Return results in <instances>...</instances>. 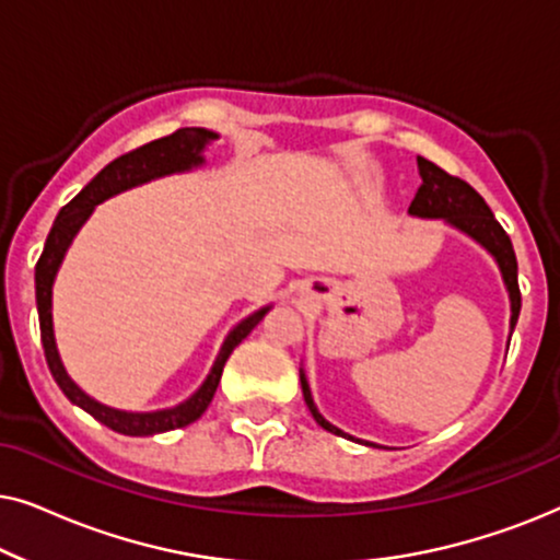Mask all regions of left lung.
<instances>
[{"instance_id": "obj_1", "label": "left lung", "mask_w": 560, "mask_h": 560, "mask_svg": "<svg viewBox=\"0 0 560 560\" xmlns=\"http://www.w3.org/2000/svg\"><path fill=\"white\" fill-rule=\"evenodd\" d=\"M418 171H420V178H423V183H420L418 194H416V198H412L410 213H416V217H425V219H446L448 224L462 229V232L474 236V240H477L479 244H485V247L492 252L497 265H500V270H502L504 285H508V290H510V301H512L510 326L515 328L523 298H520V285H517V257H515V249H512L508 232H504L500 221L494 219V213L487 206L485 198H481L477 190L469 186V183L456 178V175L446 173L443 167H439L435 163H431V160H425L420 155H418ZM301 385H303L305 405H308V410L313 412V418H316V423L320 428H326L328 433L347 435L336 425L328 423V420L316 410V405H313V397H311V389H308V382H305L303 374H301Z\"/></svg>"}]
</instances>
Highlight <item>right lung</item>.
<instances>
[{
	"instance_id": "obj_1",
	"label": "right lung",
	"mask_w": 560,
	"mask_h": 560,
	"mask_svg": "<svg viewBox=\"0 0 560 560\" xmlns=\"http://www.w3.org/2000/svg\"><path fill=\"white\" fill-rule=\"evenodd\" d=\"M209 140H217V135L206 132V129L198 127H183L175 129L173 135L160 137V140H152L142 148L129 150L125 155L112 160L109 165L104 167L102 173L96 175L94 180L89 183L86 188L81 190L79 196L73 198L71 203H66L60 213L52 221V229L45 240L43 255L35 265V295H37V316H40V339H43V349H45V362L50 366V374L56 377L58 387L63 389L66 397L71 402L79 405L94 416L98 423H104L112 431L125 433V435H155V433H165V431H175V428H183L188 423H194L196 418L203 416V410L209 408V402L213 400V393H217L221 372H224V364L229 354H232L236 343H242V339H247L252 328L259 324V318L265 316L267 308L257 311L255 316H249L247 320H242L240 326L234 328L232 334L226 336L224 347L219 351L217 364L201 389L186 400L178 408L171 410H158V412H121L114 408H106V405H98L96 400H91L89 395H83L79 387L73 385L71 377H68L63 364H60L58 351H56V341H52V318H50V288H52V278H56L60 259H63L68 244L79 232L83 221L91 217L96 203H102L104 198H109L119 190H127L132 186H140V183H148L152 178H160V175L167 173H178V171H188L201 163V150Z\"/></svg>"
}]
</instances>
